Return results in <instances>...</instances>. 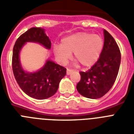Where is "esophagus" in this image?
Masks as SVG:
<instances>
[{"mask_svg":"<svg viewBox=\"0 0 134 134\" xmlns=\"http://www.w3.org/2000/svg\"><path fill=\"white\" fill-rule=\"evenodd\" d=\"M72 71H73L72 69H67V75H69V74H71V73L72 72Z\"/></svg>","mask_w":134,"mask_h":134,"instance_id":"34e87169","label":"esophagus"}]
</instances>
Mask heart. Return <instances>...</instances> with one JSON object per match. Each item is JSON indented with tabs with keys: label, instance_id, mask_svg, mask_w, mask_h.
Returning <instances> with one entry per match:
<instances>
[{
	"label": "heart",
	"instance_id": "obj_1",
	"mask_svg": "<svg viewBox=\"0 0 134 134\" xmlns=\"http://www.w3.org/2000/svg\"><path fill=\"white\" fill-rule=\"evenodd\" d=\"M103 38L99 35L80 32L67 36L61 46H55L54 54L63 63H67L74 53V58L84 67H90L98 60L103 50Z\"/></svg>",
	"mask_w": 134,
	"mask_h": 134
}]
</instances>
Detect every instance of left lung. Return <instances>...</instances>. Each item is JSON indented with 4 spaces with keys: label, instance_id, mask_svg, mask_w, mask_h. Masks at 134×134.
<instances>
[{
    "label": "left lung",
    "instance_id": "left-lung-1",
    "mask_svg": "<svg viewBox=\"0 0 134 134\" xmlns=\"http://www.w3.org/2000/svg\"><path fill=\"white\" fill-rule=\"evenodd\" d=\"M104 44L98 60L86 71H80L81 79L76 88L89 99H99L112 88L119 73L121 52L119 46L107 31H103Z\"/></svg>",
    "mask_w": 134,
    "mask_h": 134
}]
</instances>
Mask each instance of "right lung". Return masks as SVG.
<instances>
[{"label":"right lung","mask_w":134,"mask_h":134,"mask_svg":"<svg viewBox=\"0 0 134 134\" xmlns=\"http://www.w3.org/2000/svg\"><path fill=\"white\" fill-rule=\"evenodd\" d=\"M26 42L37 43L50 50L51 41L41 28L33 27L20 35L13 49L12 69L17 82L24 93L37 99L49 98L57 93L60 81L66 75V69L48 59L37 71L29 73L22 68L20 52Z\"/></svg>","instance_id":"add662e5"}]
</instances>
